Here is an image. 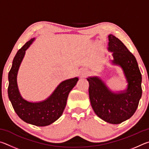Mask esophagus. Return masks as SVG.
<instances>
[{"instance_id":"1","label":"esophagus","mask_w":149,"mask_h":149,"mask_svg":"<svg viewBox=\"0 0 149 149\" xmlns=\"http://www.w3.org/2000/svg\"><path fill=\"white\" fill-rule=\"evenodd\" d=\"M88 70H86V69H83L81 71H80V76H81L82 77H85L86 75H87L88 74Z\"/></svg>"}]
</instances>
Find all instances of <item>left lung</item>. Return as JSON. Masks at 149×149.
Returning a JSON list of instances; mask_svg holds the SVG:
<instances>
[{"mask_svg":"<svg viewBox=\"0 0 149 149\" xmlns=\"http://www.w3.org/2000/svg\"><path fill=\"white\" fill-rule=\"evenodd\" d=\"M109 50L113 52L114 64L121 66L128 82L124 92L114 93L97 77H90L89 96L95 113L103 120L114 124L122 123L136 111L142 95L141 73L137 60L122 42L113 35L109 36Z\"/></svg>","mask_w":149,"mask_h":149,"instance_id":"left-lung-1","label":"left lung"}]
</instances>
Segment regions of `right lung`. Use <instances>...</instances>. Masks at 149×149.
Masks as SVG:
<instances>
[{"mask_svg": "<svg viewBox=\"0 0 149 149\" xmlns=\"http://www.w3.org/2000/svg\"><path fill=\"white\" fill-rule=\"evenodd\" d=\"M34 39L28 41L17 51L8 73L9 85L8 94L13 108L19 118L27 123L37 126H46L53 123L62 115L67 100L70 92L79 80L74 78L62 82L52 95L40 103H30L21 97L17 85V74L24 57L25 50Z\"/></svg>", "mask_w": 149, "mask_h": 149, "instance_id": "right-lung-1", "label": "right lung"}]
</instances>
